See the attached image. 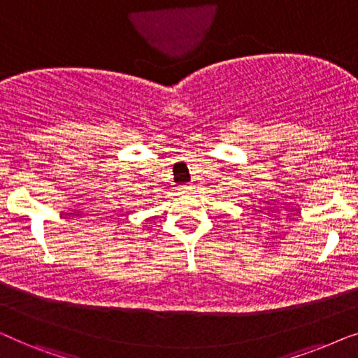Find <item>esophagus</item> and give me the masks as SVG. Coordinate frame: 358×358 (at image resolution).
Wrapping results in <instances>:
<instances>
[{"label": "esophagus", "mask_w": 358, "mask_h": 358, "mask_svg": "<svg viewBox=\"0 0 358 358\" xmlns=\"http://www.w3.org/2000/svg\"><path fill=\"white\" fill-rule=\"evenodd\" d=\"M194 187H195V185L189 184V185H184V187H180V190H182V192H185V194H189V192H192Z\"/></svg>", "instance_id": "obj_1"}]
</instances>
